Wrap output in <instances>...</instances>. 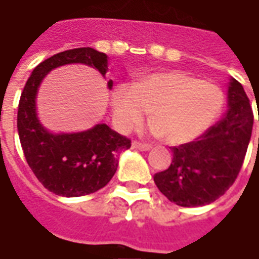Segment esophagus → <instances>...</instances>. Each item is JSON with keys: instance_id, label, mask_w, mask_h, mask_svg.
<instances>
[{"instance_id": "obj_1", "label": "esophagus", "mask_w": 259, "mask_h": 259, "mask_svg": "<svg viewBox=\"0 0 259 259\" xmlns=\"http://www.w3.org/2000/svg\"><path fill=\"white\" fill-rule=\"evenodd\" d=\"M132 148L137 149V150H141V152H146L150 149V145H146V143H141V142H137V141H134L132 142Z\"/></svg>"}]
</instances>
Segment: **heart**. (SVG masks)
<instances>
[{"mask_svg":"<svg viewBox=\"0 0 259 259\" xmlns=\"http://www.w3.org/2000/svg\"><path fill=\"white\" fill-rule=\"evenodd\" d=\"M110 103L120 130H130L150 111L149 131L171 145H182L217 121L225 98L214 82L169 70L143 75L132 85H118L111 92Z\"/></svg>","mask_w":259,"mask_h":259,"instance_id":"1","label":"heart"}]
</instances>
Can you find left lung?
Segmentation results:
<instances>
[{"instance_id":"obj_1","label":"left lung","mask_w":259,"mask_h":259,"mask_svg":"<svg viewBox=\"0 0 259 259\" xmlns=\"http://www.w3.org/2000/svg\"><path fill=\"white\" fill-rule=\"evenodd\" d=\"M252 122V109L244 88L230 77L228 111L197 139L171 148V165L153 177L158 190L181 207H200L215 201L239 175Z\"/></svg>"}]
</instances>
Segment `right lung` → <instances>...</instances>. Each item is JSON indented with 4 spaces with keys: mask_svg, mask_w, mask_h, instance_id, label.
Segmentation results:
<instances>
[{
    "mask_svg": "<svg viewBox=\"0 0 259 259\" xmlns=\"http://www.w3.org/2000/svg\"><path fill=\"white\" fill-rule=\"evenodd\" d=\"M81 63L107 73L109 56L94 48H75L41 62L26 82L18 109V132L27 164L44 188L63 197L95 193L109 184L118 167V154L131 141L106 124L81 132L55 134L41 124L37 95L47 74L60 66ZM113 81H107L111 90Z\"/></svg>",
    "mask_w": 259,
    "mask_h": 259,
    "instance_id": "obj_1",
    "label": "right lung"
}]
</instances>
